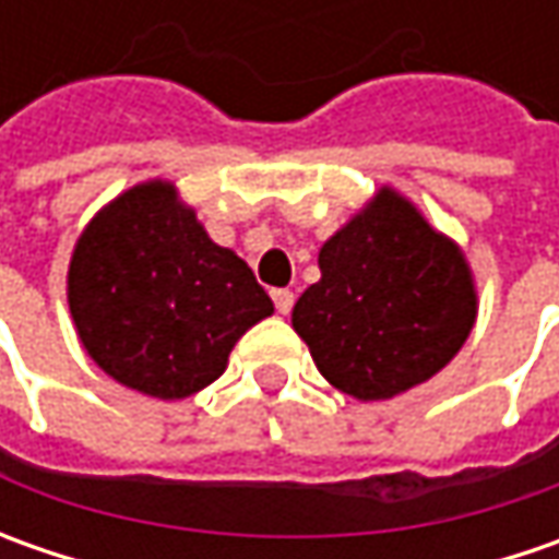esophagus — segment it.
I'll return each instance as SVG.
<instances>
[{"mask_svg":"<svg viewBox=\"0 0 559 559\" xmlns=\"http://www.w3.org/2000/svg\"><path fill=\"white\" fill-rule=\"evenodd\" d=\"M273 305L280 313H289L292 305H295V295L289 289H273Z\"/></svg>","mask_w":559,"mask_h":559,"instance_id":"34e87169","label":"esophagus"}]
</instances>
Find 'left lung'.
I'll return each instance as SVG.
<instances>
[{"label":"left lung","instance_id":"obj_1","mask_svg":"<svg viewBox=\"0 0 559 559\" xmlns=\"http://www.w3.org/2000/svg\"><path fill=\"white\" fill-rule=\"evenodd\" d=\"M320 283L292 326L338 392L385 401L432 379L476 323V283L461 246L382 186L320 248Z\"/></svg>","mask_w":559,"mask_h":559}]
</instances>
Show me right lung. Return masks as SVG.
I'll list each match as a JSON object with an SVG mask.
<instances>
[{
    "mask_svg": "<svg viewBox=\"0 0 559 559\" xmlns=\"http://www.w3.org/2000/svg\"><path fill=\"white\" fill-rule=\"evenodd\" d=\"M68 305L86 355L120 385L162 401L211 385L233 345L273 313L251 267L211 242L167 180L120 192L86 224Z\"/></svg>",
    "mask_w": 559,
    "mask_h": 559,
    "instance_id": "obj_1",
    "label": "right lung"
}]
</instances>
